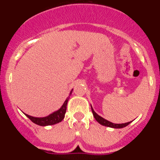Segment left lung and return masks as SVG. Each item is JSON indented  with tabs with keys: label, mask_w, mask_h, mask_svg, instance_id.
<instances>
[{
	"label": "left lung",
	"mask_w": 160,
	"mask_h": 160,
	"mask_svg": "<svg viewBox=\"0 0 160 160\" xmlns=\"http://www.w3.org/2000/svg\"><path fill=\"white\" fill-rule=\"evenodd\" d=\"M91 110H92L93 115H94V118L96 119V121L99 122L101 125L105 126V127H109V128H125V127H127V126L129 125V124L131 123V122H125V123H121V124L113 123V122H109V121L106 120L105 118H102V117L99 116L98 114H96V113L94 112V110H93L92 107H91Z\"/></svg>",
	"instance_id": "8db88e82"
}]
</instances>
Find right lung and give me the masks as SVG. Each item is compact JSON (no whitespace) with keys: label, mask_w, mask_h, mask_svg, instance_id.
Listing matches in <instances>:
<instances>
[{"label":"right lung","mask_w":160,"mask_h":160,"mask_svg":"<svg viewBox=\"0 0 160 160\" xmlns=\"http://www.w3.org/2000/svg\"><path fill=\"white\" fill-rule=\"evenodd\" d=\"M72 90L70 91V94H71ZM69 97H70V96H69ZM69 97L66 98L65 102L63 103L62 107H61L58 111H55L53 114H49V116L44 117V118H35V117H32L30 116V115H28V114H25V115H26L32 122H34L35 124H38V125L39 126H49L58 123V122H61V121L64 118L65 114H66V106H67L68 100H69Z\"/></svg>","instance_id":"obj_1"}]
</instances>
